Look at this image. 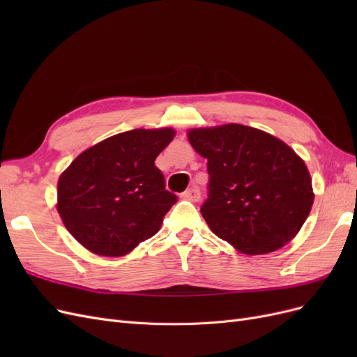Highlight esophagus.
Here are the masks:
<instances>
[{
	"label": "esophagus",
	"mask_w": 357,
	"mask_h": 357,
	"mask_svg": "<svg viewBox=\"0 0 357 357\" xmlns=\"http://www.w3.org/2000/svg\"><path fill=\"white\" fill-rule=\"evenodd\" d=\"M181 198L186 199V201L197 202V201H199V198H201V193H199V190H198L197 188H193V189H189V190H186V192H183V193H181Z\"/></svg>",
	"instance_id": "1"
}]
</instances>
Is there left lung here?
Wrapping results in <instances>:
<instances>
[{"label":"left lung","instance_id":"8db88e82","mask_svg":"<svg viewBox=\"0 0 357 357\" xmlns=\"http://www.w3.org/2000/svg\"><path fill=\"white\" fill-rule=\"evenodd\" d=\"M207 159L210 229L245 255L278 250L299 232L314 201L305 162L282 139L238 123L188 132Z\"/></svg>","mask_w":357,"mask_h":357}]
</instances>
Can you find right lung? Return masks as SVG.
Wrapping results in <instances>:
<instances>
[{
	"label": "right lung",
	"mask_w": 357,
	"mask_h": 357,
	"mask_svg": "<svg viewBox=\"0 0 357 357\" xmlns=\"http://www.w3.org/2000/svg\"><path fill=\"white\" fill-rule=\"evenodd\" d=\"M174 129H132L84 150L58 181V213L89 252L117 257L153 236L177 202L155 165Z\"/></svg>",
	"instance_id": "obj_1"
}]
</instances>
